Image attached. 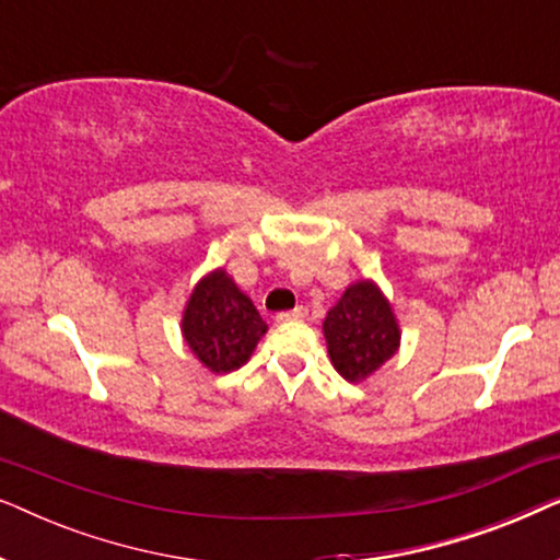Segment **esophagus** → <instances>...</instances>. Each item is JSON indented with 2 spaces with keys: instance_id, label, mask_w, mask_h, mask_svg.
<instances>
[{
  "instance_id": "esophagus-1",
  "label": "esophagus",
  "mask_w": 560,
  "mask_h": 560,
  "mask_svg": "<svg viewBox=\"0 0 560 560\" xmlns=\"http://www.w3.org/2000/svg\"><path fill=\"white\" fill-rule=\"evenodd\" d=\"M305 313H308V311H305L303 305H298V308H293V311L278 313V320H282V324H285V320H303Z\"/></svg>"
}]
</instances>
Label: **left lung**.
Returning a JSON list of instances; mask_svg holds the SVG:
<instances>
[{
    "label": "left lung",
    "mask_w": 560,
    "mask_h": 560,
    "mask_svg": "<svg viewBox=\"0 0 560 560\" xmlns=\"http://www.w3.org/2000/svg\"><path fill=\"white\" fill-rule=\"evenodd\" d=\"M324 334L336 372L349 382L370 377L400 343L393 308L380 290L364 280L347 288L341 301L328 311Z\"/></svg>",
    "instance_id": "8db88e82"
}]
</instances>
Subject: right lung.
Instances as JSON below:
<instances>
[{
    "instance_id": "obj_1",
    "label": "right lung",
    "mask_w": 560,
    "mask_h": 560,
    "mask_svg": "<svg viewBox=\"0 0 560 560\" xmlns=\"http://www.w3.org/2000/svg\"><path fill=\"white\" fill-rule=\"evenodd\" d=\"M267 324L224 270L198 282L183 316V336L211 372H232L247 362Z\"/></svg>"
}]
</instances>
